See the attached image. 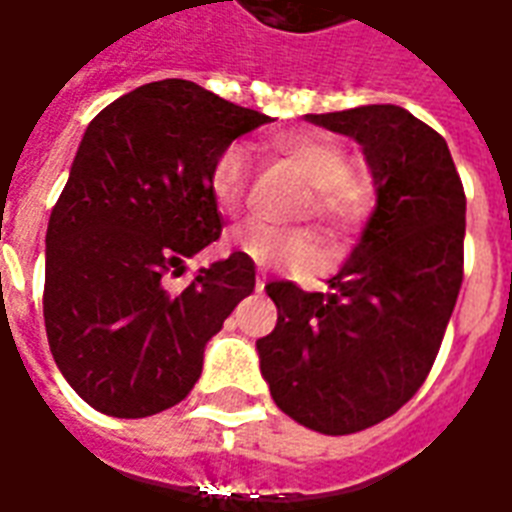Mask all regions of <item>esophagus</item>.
<instances>
[{"instance_id": "34e87169", "label": "esophagus", "mask_w": 512, "mask_h": 512, "mask_svg": "<svg viewBox=\"0 0 512 512\" xmlns=\"http://www.w3.org/2000/svg\"><path fill=\"white\" fill-rule=\"evenodd\" d=\"M263 288H266V274H263V271H257L255 290H257V293H263Z\"/></svg>"}]
</instances>
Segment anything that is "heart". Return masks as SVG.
I'll return each instance as SVG.
<instances>
[{
  "label": "heart",
  "instance_id": "heart-1",
  "mask_svg": "<svg viewBox=\"0 0 512 512\" xmlns=\"http://www.w3.org/2000/svg\"><path fill=\"white\" fill-rule=\"evenodd\" d=\"M277 156L299 169L310 183L307 211L318 219L323 230L334 238L356 233L376 211L373 180L351 172V158L343 147L310 134H282L274 142ZM249 183V156L244 147L230 145L213 161L208 175L213 205L222 213H235L244 205ZM227 246L238 255L249 257L257 266H310L318 257L315 238L307 230L277 227L263 219H249L227 233Z\"/></svg>",
  "mask_w": 512,
  "mask_h": 512
}]
</instances>
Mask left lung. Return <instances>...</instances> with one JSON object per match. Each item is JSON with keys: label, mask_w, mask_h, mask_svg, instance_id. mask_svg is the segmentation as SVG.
<instances>
[{"label": "left lung", "mask_w": 512, "mask_h": 512, "mask_svg": "<svg viewBox=\"0 0 512 512\" xmlns=\"http://www.w3.org/2000/svg\"><path fill=\"white\" fill-rule=\"evenodd\" d=\"M307 120L362 145L376 211L332 293L268 282L277 326L257 354L290 419L345 436L392 417L428 378L463 282L466 194L444 136L403 106Z\"/></svg>", "instance_id": "left-lung-1"}]
</instances>
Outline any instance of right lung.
Returning <instances> with one entry per match:
<instances>
[{
    "label": "right lung",
    "instance_id": "right-lung-1",
    "mask_svg": "<svg viewBox=\"0 0 512 512\" xmlns=\"http://www.w3.org/2000/svg\"><path fill=\"white\" fill-rule=\"evenodd\" d=\"M271 123L186 79L136 87L95 115L46 230L43 321L65 381L95 411L172 408L224 318L255 290L233 255L186 288L169 277L222 235L208 175L233 139Z\"/></svg>",
    "mask_w": 512,
    "mask_h": 512
}]
</instances>
